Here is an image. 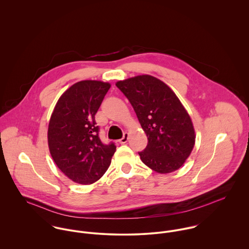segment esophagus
<instances>
[{"label":"esophagus","mask_w":249,"mask_h":249,"mask_svg":"<svg viewBox=\"0 0 249 249\" xmlns=\"http://www.w3.org/2000/svg\"><path fill=\"white\" fill-rule=\"evenodd\" d=\"M127 140H128V134L125 132V133H124V136L119 140V142L120 143H125L127 142Z\"/></svg>","instance_id":"1"}]
</instances>
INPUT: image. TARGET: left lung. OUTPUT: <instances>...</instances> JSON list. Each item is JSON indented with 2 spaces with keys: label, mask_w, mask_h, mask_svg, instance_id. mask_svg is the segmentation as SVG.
Segmentation results:
<instances>
[{
  "label": "left lung",
  "mask_w": 249,
  "mask_h": 249,
  "mask_svg": "<svg viewBox=\"0 0 249 249\" xmlns=\"http://www.w3.org/2000/svg\"><path fill=\"white\" fill-rule=\"evenodd\" d=\"M133 107L147 137L139 152L143 164L159 174L178 170L191 154L195 129L186 109L160 79L137 75L116 83Z\"/></svg>",
  "instance_id": "left-lung-1"
}]
</instances>
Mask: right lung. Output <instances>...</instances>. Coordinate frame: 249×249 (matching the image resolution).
Segmentation results:
<instances>
[{
  "label": "right lung",
  "mask_w": 249,
  "mask_h": 249,
  "mask_svg": "<svg viewBox=\"0 0 249 249\" xmlns=\"http://www.w3.org/2000/svg\"><path fill=\"white\" fill-rule=\"evenodd\" d=\"M110 84L98 80L74 83L59 98L51 116L48 142L59 170L73 182L92 184L102 178L116 151L99 137L95 115Z\"/></svg>",
  "instance_id": "obj_1"
}]
</instances>
